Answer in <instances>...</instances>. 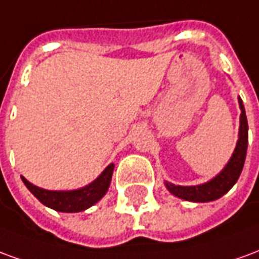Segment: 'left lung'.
Segmentation results:
<instances>
[{
    "mask_svg": "<svg viewBox=\"0 0 259 259\" xmlns=\"http://www.w3.org/2000/svg\"><path fill=\"white\" fill-rule=\"evenodd\" d=\"M240 107V127H239V140L236 144L232 157L225 165V168L219 174L208 180L206 183L197 186H179L174 185L170 182H165V186L170 194H174L178 198L193 202H209L221 198L222 195L228 193L239 179L240 174L243 170L247 154V146H248V123L245 116V109L243 101L239 97Z\"/></svg>",
    "mask_w": 259,
    "mask_h": 259,
    "instance_id": "left-lung-1",
    "label": "left lung"
}]
</instances>
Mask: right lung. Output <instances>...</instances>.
Returning a JSON list of instances; mask_svg holds the SVG:
<instances>
[{
    "instance_id": "right-lung-1",
    "label": "right lung",
    "mask_w": 259,
    "mask_h": 259,
    "mask_svg": "<svg viewBox=\"0 0 259 259\" xmlns=\"http://www.w3.org/2000/svg\"><path fill=\"white\" fill-rule=\"evenodd\" d=\"M113 168L115 165L109 163L107 168L102 170L101 175L96 180H93L90 185L76 189V190H46L30 183L23 176L20 178L26 187L30 190L31 194L41 204L58 212L72 213V212L85 211L87 208L97 204L107 194L109 185H111V179H112Z\"/></svg>"
}]
</instances>
